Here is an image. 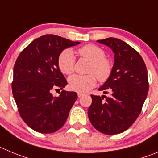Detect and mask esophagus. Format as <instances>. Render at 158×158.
I'll return each mask as SVG.
<instances>
[{"mask_svg": "<svg viewBox=\"0 0 158 158\" xmlns=\"http://www.w3.org/2000/svg\"><path fill=\"white\" fill-rule=\"evenodd\" d=\"M83 95H84L83 93H81V92H78V93H77V96H78V97H79V98L82 97V96H83Z\"/></svg>", "mask_w": 158, "mask_h": 158, "instance_id": "34e87169", "label": "esophagus"}]
</instances>
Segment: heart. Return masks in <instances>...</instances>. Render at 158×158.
<instances>
[{
  "mask_svg": "<svg viewBox=\"0 0 158 158\" xmlns=\"http://www.w3.org/2000/svg\"><path fill=\"white\" fill-rule=\"evenodd\" d=\"M78 54L91 62L87 75L74 74L69 77V87L77 92H86L98 81L104 83L109 80L113 70V64L106 57L104 49L94 44H88L79 48ZM75 56L70 49H64L58 58V66L64 74H71L74 70Z\"/></svg>",
  "mask_w": 158,
  "mask_h": 158,
  "instance_id": "1",
  "label": "heart"
}]
</instances>
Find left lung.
Returning <instances> with one entry per match:
<instances>
[{
    "mask_svg": "<svg viewBox=\"0 0 158 158\" xmlns=\"http://www.w3.org/2000/svg\"><path fill=\"white\" fill-rule=\"evenodd\" d=\"M112 49L115 63L109 80L99 88L110 96L91 94L88 118L93 127L107 135L126 131L142 110L149 90L148 70L139 52L118 39L98 40ZM106 98L104 100V98Z\"/></svg>",
    "mask_w": 158,
    "mask_h": 158,
    "instance_id": "8db88e82",
    "label": "left lung"
}]
</instances>
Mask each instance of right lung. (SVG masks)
Wrapping results in <instances>:
<instances>
[{"label":"right lung","mask_w":158,"mask_h":158,"mask_svg":"<svg viewBox=\"0 0 158 158\" xmlns=\"http://www.w3.org/2000/svg\"><path fill=\"white\" fill-rule=\"evenodd\" d=\"M79 43L58 35H45L33 40L16 60L13 96L21 117L33 130L52 133L67 121L77 94L63 90L60 96L53 97L52 91L62 90L67 85L58 66L60 54Z\"/></svg>","instance_id":"1"}]
</instances>
